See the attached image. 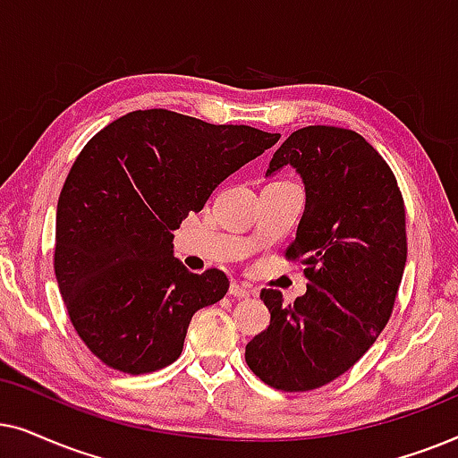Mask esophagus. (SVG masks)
<instances>
[{"label": "esophagus", "instance_id": "34e87169", "mask_svg": "<svg viewBox=\"0 0 458 458\" xmlns=\"http://www.w3.org/2000/svg\"><path fill=\"white\" fill-rule=\"evenodd\" d=\"M230 295L236 297V300H249V297L253 295V291L249 289L247 284H241V283H233L230 286Z\"/></svg>", "mask_w": 458, "mask_h": 458}]
</instances>
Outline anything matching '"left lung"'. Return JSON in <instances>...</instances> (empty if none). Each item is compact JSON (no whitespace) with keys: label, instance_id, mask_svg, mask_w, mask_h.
<instances>
[{"label":"left lung","instance_id":"1","mask_svg":"<svg viewBox=\"0 0 458 458\" xmlns=\"http://www.w3.org/2000/svg\"><path fill=\"white\" fill-rule=\"evenodd\" d=\"M284 165L306 188L286 258L303 264L308 291L293 306L261 291L270 325L249 341L245 360L270 387L310 392L350 370L386 328L406 266V213L392 169L352 130L293 131L266 175Z\"/></svg>","mask_w":458,"mask_h":458}]
</instances>
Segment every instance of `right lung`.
Instances as JSON below:
<instances>
[{
  "label": "right lung",
  "instance_id": "add662e5",
  "mask_svg": "<svg viewBox=\"0 0 458 458\" xmlns=\"http://www.w3.org/2000/svg\"><path fill=\"white\" fill-rule=\"evenodd\" d=\"M278 138L150 108L85 144L58 199L54 270L72 327L106 367L142 375L178 360L194 312L230 283L188 270L172 233Z\"/></svg>",
  "mask_w": 458,
  "mask_h": 458
}]
</instances>
